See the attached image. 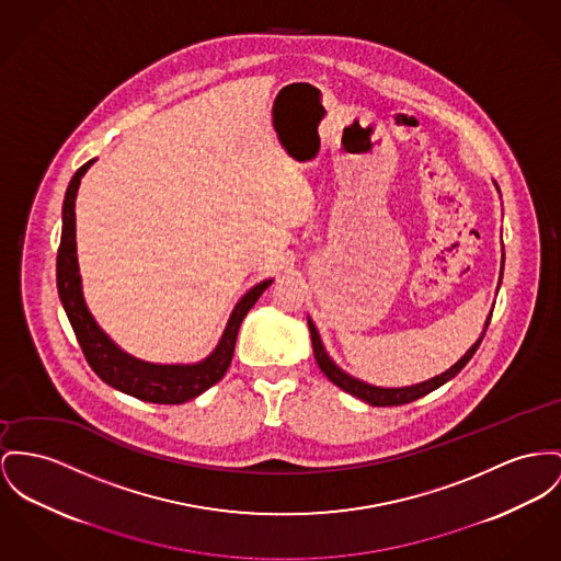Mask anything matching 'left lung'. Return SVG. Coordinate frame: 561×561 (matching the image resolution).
I'll list each match as a JSON object with an SVG mask.
<instances>
[{"label": "left lung", "instance_id": "left-lung-1", "mask_svg": "<svg viewBox=\"0 0 561 561\" xmlns=\"http://www.w3.org/2000/svg\"><path fill=\"white\" fill-rule=\"evenodd\" d=\"M502 272H504V257H502ZM502 272H500V274H502ZM489 319H491V314H489ZM489 319H486V325H489ZM308 328H310V337H312L314 359H317L321 373L325 374L342 391H346V393H351V396H355V398L368 402L370 407H400V404H409V402H414V400H419V398L432 393L434 389L443 387L453 376H457V374L461 373V368L472 359V355L477 353V348L481 346L483 336H485V332H483V336L479 337V340L470 346V351H468L455 366H450L447 373H443L440 376H434V378H430V380H425V382L412 385V387L385 389V387H374V385H368V382H364V380H357V378L342 373L336 364L332 362V357L325 353L323 342H321V337H319V332H317V328H314V323H312L310 319H308Z\"/></svg>", "mask_w": 561, "mask_h": 561}]
</instances>
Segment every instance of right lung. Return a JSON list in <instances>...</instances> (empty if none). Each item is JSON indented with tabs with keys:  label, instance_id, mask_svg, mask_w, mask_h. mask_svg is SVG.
Listing matches in <instances>:
<instances>
[{
	"label": "right lung",
	"instance_id": "add662e5",
	"mask_svg": "<svg viewBox=\"0 0 561 561\" xmlns=\"http://www.w3.org/2000/svg\"><path fill=\"white\" fill-rule=\"evenodd\" d=\"M93 161L95 159L87 161L76 170L64 199V229H61V244L57 251L59 298L66 308L76 340L89 366L104 382L142 402L185 404L224 378L233 357V346H236L240 323L247 317V312L255 306V301L260 299L263 291L272 285V280H263L236 304L217 348L199 364L159 366V364L140 362L127 355L125 351H121L113 340L100 330V325L95 323V319L91 317L84 304L82 289H80L78 260H76V193H78L80 179L84 176V172L91 168Z\"/></svg>",
	"mask_w": 561,
	"mask_h": 561
}]
</instances>
